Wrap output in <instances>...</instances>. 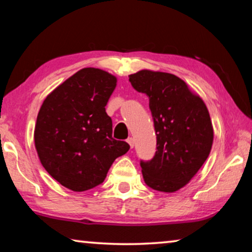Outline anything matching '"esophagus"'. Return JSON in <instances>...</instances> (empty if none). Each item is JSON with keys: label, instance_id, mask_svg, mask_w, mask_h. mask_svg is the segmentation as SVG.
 I'll return each instance as SVG.
<instances>
[{"label": "esophagus", "instance_id": "34e87169", "mask_svg": "<svg viewBox=\"0 0 252 252\" xmlns=\"http://www.w3.org/2000/svg\"><path fill=\"white\" fill-rule=\"evenodd\" d=\"M126 142L129 143V146H130L131 149H133V147H134V140H133V138H127Z\"/></svg>", "mask_w": 252, "mask_h": 252}]
</instances>
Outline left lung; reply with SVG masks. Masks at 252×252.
Masks as SVG:
<instances>
[{"instance_id":"1","label":"left lung","mask_w":252,"mask_h":252,"mask_svg":"<svg viewBox=\"0 0 252 252\" xmlns=\"http://www.w3.org/2000/svg\"><path fill=\"white\" fill-rule=\"evenodd\" d=\"M129 81L134 90L149 96L157 151L151 160H140L147 186L174 192L191 180L210 153L213 129L202 99L178 76L139 71Z\"/></svg>"}]
</instances>
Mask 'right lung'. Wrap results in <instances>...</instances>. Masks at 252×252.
I'll list each match as a JSON object with an SVG mask.
<instances>
[{
  "label": "right lung",
  "mask_w": 252,
  "mask_h": 252,
  "mask_svg": "<svg viewBox=\"0 0 252 252\" xmlns=\"http://www.w3.org/2000/svg\"><path fill=\"white\" fill-rule=\"evenodd\" d=\"M116 76L85 67L46 96L37 114L34 142L41 163L67 189L87 191L104 181L118 157L129 151L112 138L105 105Z\"/></svg>",
  "instance_id": "right-lung-1"
}]
</instances>
